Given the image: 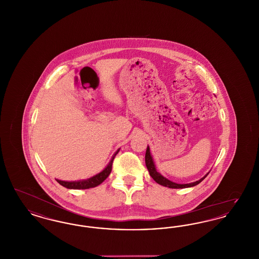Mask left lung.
Returning a JSON list of instances; mask_svg holds the SVG:
<instances>
[{
  "mask_svg": "<svg viewBox=\"0 0 259 259\" xmlns=\"http://www.w3.org/2000/svg\"><path fill=\"white\" fill-rule=\"evenodd\" d=\"M146 165H147V168H148V172L150 177L158 184V185H163V186H166V187H169V188H186V187H191V186H195L198 184H200L207 176L208 174L203 177L202 179H200L197 182H194V183H190V184H185V185H181V184H176V183H172V181H169L168 179L164 178L160 172L156 171V168H155V165H154V162L153 159L150 155V151H149V148H147V152H146Z\"/></svg>",
  "mask_w": 259,
  "mask_h": 259,
  "instance_id": "1",
  "label": "left lung"
}]
</instances>
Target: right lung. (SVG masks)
Returning <instances> with one entry per match:
<instances>
[{
    "label": "right lung",
    "mask_w": 259,
    "mask_h": 259,
    "mask_svg": "<svg viewBox=\"0 0 259 259\" xmlns=\"http://www.w3.org/2000/svg\"><path fill=\"white\" fill-rule=\"evenodd\" d=\"M118 151H119V149L113 154L110 163L108 164V166L102 172H99V174L95 175L94 177H92L90 179L83 180V181H77V182H65V181H60V180H56V181H57L58 184H60L64 187L69 188V189H87V188H92V187H95L97 185H101L111 174L112 162H113L115 155L118 153Z\"/></svg>",
    "instance_id": "obj_1"
}]
</instances>
